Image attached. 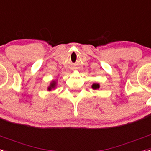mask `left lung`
I'll use <instances>...</instances> for the list:
<instances>
[{"mask_svg": "<svg viewBox=\"0 0 151 151\" xmlns=\"http://www.w3.org/2000/svg\"><path fill=\"white\" fill-rule=\"evenodd\" d=\"M100 87V85L98 83H93V85H92V87H93V89H98Z\"/></svg>", "mask_w": 151, "mask_h": 151, "instance_id": "1", "label": "left lung"}]
</instances>
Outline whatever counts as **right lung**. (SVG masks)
Masks as SVG:
<instances>
[{
	"label": "right lung",
	"mask_w": 151,
	"mask_h": 151,
	"mask_svg": "<svg viewBox=\"0 0 151 151\" xmlns=\"http://www.w3.org/2000/svg\"><path fill=\"white\" fill-rule=\"evenodd\" d=\"M55 84H56V83H55V81L52 82V83H50V87H48V90H49V91H50V90H51L52 88H54V87H55Z\"/></svg>",
	"instance_id": "add662e5"
}]
</instances>
